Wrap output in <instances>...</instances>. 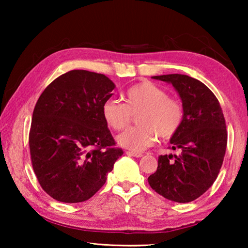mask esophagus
<instances>
[{"label":"esophagus","instance_id":"obj_1","mask_svg":"<svg viewBox=\"0 0 248 248\" xmlns=\"http://www.w3.org/2000/svg\"><path fill=\"white\" fill-rule=\"evenodd\" d=\"M125 154L129 155V156H133V157H141L142 153H138V152H131V151H127Z\"/></svg>","mask_w":248,"mask_h":248}]
</instances>
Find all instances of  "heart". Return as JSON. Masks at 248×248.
Listing matches in <instances>:
<instances>
[{
    "label": "heart",
    "instance_id": "b5f03b06",
    "mask_svg": "<svg viewBox=\"0 0 248 248\" xmlns=\"http://www.w3.org/2000/svg\"><path fill=\"white\" fill-rule=\"evenodd\" d=\"M124 104L108 99L103 104L102 115L109 128L124 129L137 115L139 125L128 128L118 136L123 148L140 152L162 139H170L178 132L184 121V107L161 87L151 82L138 83L127 90Z\"/></svg>",
    "mask_w": 248,
    "mask_h": 248
}]
</instances>
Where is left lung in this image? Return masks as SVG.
I'll use <instances>...</instances> for the list:
<instances>
[{"label": "left lung", "mask_w": 248, "mask_h": 248, "mask_svg": "<svg viewBox=\"0 0 248 248\" xmlns=\"http://www.w3.org/2000/svg\"><path fill=\"white\" fill-rule=\"evenodd\" d=\"M170 83L184 107V121L171 137L179 155L158 156L157 170L150 175L151 188L175 202H190L204 194L217 179L228 143L225 119L216 95L202 82L184 74L152 77Z\"/></svg>", "instance_id": "obj_1"}]
</instances>
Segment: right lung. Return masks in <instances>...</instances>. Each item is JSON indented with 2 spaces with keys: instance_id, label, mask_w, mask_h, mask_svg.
Returning <instances> with one entry per match:
<instances>
[{
  "instance_id": "add662e5",
  "label": "right lung",
  "mask_w": 248,
  "mask_h": 248,
  "mask_svg": "<svg viewBox=\"0 0 248 248\" xmlns=\"http://www.w3.org/2000/svg\"><path fill=\"white\" fill-rule=\"evenodd\" d=\"M115 84L106 75L72 70L46 87L32 112L29 150L40 186L53 199L83 202L106 183L124 151L102 115Z\"/></svg>"
}]
</instances>
